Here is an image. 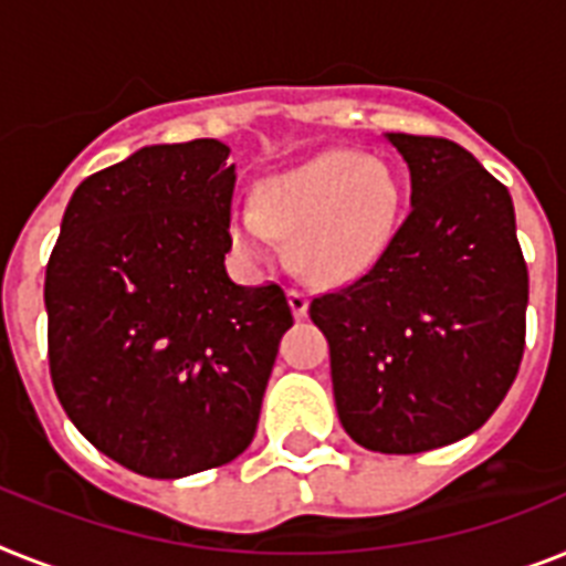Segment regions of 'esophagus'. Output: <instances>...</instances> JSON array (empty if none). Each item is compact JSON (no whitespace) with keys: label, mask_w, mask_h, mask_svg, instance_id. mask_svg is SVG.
I'll use <instances>...</instances> for the list:
<instances>
[{"label":"esophagus","mask_w":566,"mask_h":566,"mask_svg":"<svg viewBox=\"0 0 566 566\" xmlns=\"http://www.w3.org/2000/svg\"><path fill=\"white\" fill-rule=\"evenodd\" d=\"M286 294H289V306H292V315L306 317V312H310V297H306V292L297 286H292Z\"/></svg>","instance_id":"obj_1"}]
</instances>
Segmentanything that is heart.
I'll use <instances>...</instances> for the list:
<instances>
[{
  "label": "heart",
  "instance_id": "b5f03b06",
  "mask_svg": "<svg viewBox=\"0 0 566 566\" xmlns=\"http://www.w3.org/2000/svg\"><path fill=\"white\" fill-rule=\"evenodd\" d=\"M399 188L385 161L326 149L274 172L256 190V208H237L228 222L233 249L249 263H272L280 237H294L303 274L338 283L367 272L390 242Z\"/></svg>",
  "mask_w": 566,
  "mask_h": 566
}]
</instances>
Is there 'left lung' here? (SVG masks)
<instances>
[{
    "label": "left lung",
    "mask_w": 566,
    "mask_h": 566,
    "mask_svg": "<svg viewBox=\"0 0 566 566\" xmlns=\"http://www.w3.org/2000/svg\"><path fill=\"white\" fill-rule=\"evenodd\" d=\"M410 170V210L370 272L315 297L344 431L419 454L492 417L524 358L530 274L515 205L469 149L387 133Z\"/></svg>",
    "instance_id": "1"
}]
</instances>
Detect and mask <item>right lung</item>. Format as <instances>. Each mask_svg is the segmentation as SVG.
<instances>
[{
	"label": "right lung",
	"instance_id": "right-lung-1",
	"mask_svg": "<svg viewBox=\"0 0 566 566\" xmlns=\"http://www.w3.org/2000/svg\"><path fill=\"white\" fill-rule=\"evenodd\" d=\"M217 138L153 144L77 185L45 269L65 417L124 469L179 480L251 446L292 310L226 272L237 167Z\"/></svg>",
	"mask_w": 566,
	"mask_h": 566
}]
</instances>
